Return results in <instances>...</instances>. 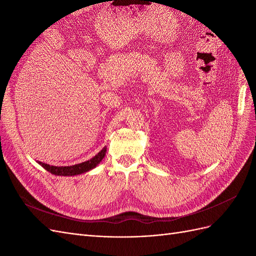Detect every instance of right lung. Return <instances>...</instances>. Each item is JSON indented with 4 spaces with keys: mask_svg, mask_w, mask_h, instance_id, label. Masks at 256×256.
Returning <instances> with one entry per match:
<instances>
[{
    "mask_svg": "<svg viewBox=\"0 0 256 256\" xmlns=\"http://www.w3.org/2000/svg\"><path fill=\"white\" fill-rule=\"evenodd\" d=\"M106 152L107 148L104 147L100 152L97 154H95L93 158H90L86 161L78 163V164H74V166H50L48 163H43L41 161H38V163L40 166H42L46 171H48L50 173L57 175V176H74V175H78L82 173H86L90 170L95 168L98 164H100V161L104 159V156H106Z\"/></svg>",
    "mask_w": 256,
    "mask_h": 256,
    "instance_id": "right-lung-1",
    "label": "right lung"
}]
</instances>
